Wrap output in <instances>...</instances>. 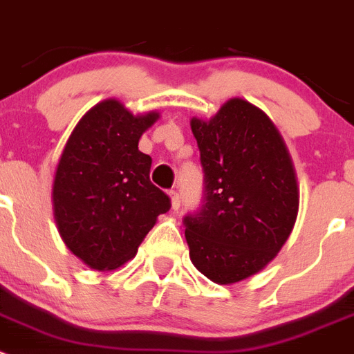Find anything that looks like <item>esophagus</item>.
<instances>
[{"label": "esophagus", "mask_w": 354, "mask_h": 354, "mask_svg": "<svg viewBox=\"0 0 354 354\" xmlns=\"http://www.w3.org/2000/svg\"><path fill=\"white\" fill-rule=\"evenodd\" d=\"M168 195H170V200H171V209H179L180 207V196H179V193L175 192V189H171V192L168 193Z\"/></svg>", "instance_id": "34e87169"}]
</instances>
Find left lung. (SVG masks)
Here are the masks:
<instances>
[{
    "mask_svg": "<svg viewBox=\"0 0 354 354\" xmlns=\"http://www.w3.org/2000/svg\"><path fill=\"white\" fill-rule=\"evenodd\" d=\"M192 131L204 196L184 216L189 257L212 282H241L270 264L292 232V161L273 122L243 99L225 102L209 122L192 118Z\"/></svg>",
    "mask_w": 354,
    "mask_h": 354,
    "instance_id": "obj_1",
    "label": "left lung"
}]
</instances>
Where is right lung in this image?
Here are the masks:
<instances>
[{
	"label": "right lung",
	"instance_id": "add662e5",
	"mask_svg": "<svg viewBox=\"0 0 354 354\" xmlns=\"http://www.w3.org/2000/svg\"><path fill=\"white\" fill-rule=\"evenodd\" d=\"M159 113L134 117L115 99L99 102L72 131L55 184L53 209L67 248L93 270H117L170 211L167 193L150 183L152 158L138 150Z\"/></svg>",
	"mask_w": 354,
	"mask_h": 354
}]
</instances>
